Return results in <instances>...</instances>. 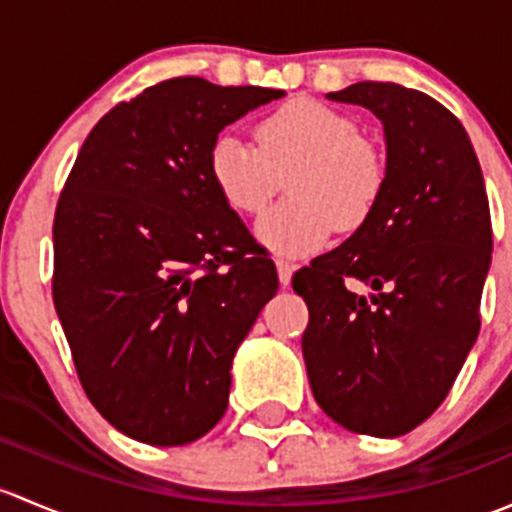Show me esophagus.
I'll list each match as a JSON object with an SVG mask.
<instances>
[{
  "instance_id": "34e87169",
  "label": "esophagus",
  "mask_w": 512,
  "mask_h": 512,
  "mask_svg": "<svg viewBox=\"0 0 512 512\" xmlns=\"http://www.w3.org/2000/svg\"><path fill=\"white\" fill-rule=\"evenodd\" d=\"M275 265H277V275H280V285L287 287L289 280H292L294 265H292V262H289V260H285V257H277Z\"/></svg>"
}]
</instances>
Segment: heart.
Segmentation results:
<instances>
[{
    "label": "heart",
    "instance_id": "1",
    "mask_svg": "<svg viewBox=\"0 0 512 512\" xmlns=\"http://www.w3.org/2000/svg\"><path fill=\"white\" fill-rule=\"evenodd\" d=\"M255 145L223 133L208 151V175L230 210L260 215L287 178L289 198L260 218L257 240L307 255L374 218L386 193V156L342 108L292 98L255 123Z\"/></svg>",
    "mask_w": 512,
    "mask_h": 512
}]
</instances>
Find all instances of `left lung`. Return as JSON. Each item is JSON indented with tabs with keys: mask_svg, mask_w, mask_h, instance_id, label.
I'll use <instances>...</instances> for the list:
<instances>
[{
	"mask_svg": "<svg viewBox=\"0 0 512 512\" xmlns=\"http://www.w3.org/2000/svg\"><path fill=\"white\" fill-rule=\"evenodd\" d=\"M327 96L379 116L389 178L369 223L294 272L309 309L304 364L332 421L404 436L443 404L478 339L488 195L466 128L436 98L389 81ZM356 284L375 292L366 298Z\"/></svg>",
	"mask_w": 512,
	"mask_h": 512,
	"instance_id": "1",
	"label": "left lung"
}]
</instances>
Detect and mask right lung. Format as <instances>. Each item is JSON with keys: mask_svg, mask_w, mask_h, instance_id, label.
I'll list each match as a JSON object with an SVG mask.
<instances>
[{"mask_svg": "<svg viewBox=\"0 0 512 512\" xmlns=\"http://www.w3.org/2000/svg\"><path fill=\"white\" fill-rule=\"evenodd\" d=\"M285 96L178 76L91 128L54 215V307L111 426L183 446L220 421L232 356L277 292L275 262L208 175L218 133Z\"/></svg>", "mask_w": 512, "mask_h": 512, "instance_id": "add662e5", "label": "right lung"}]
</instances>
